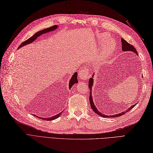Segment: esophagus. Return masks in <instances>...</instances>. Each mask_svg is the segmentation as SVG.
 Segmentation results:
<instances>
[{
  "label": "esophagus",
  "instance_id": "obj_1",
  "mask_svg": "<svg viewBox=\"0 0 153 153\" xmlns=\"http://www.w3.org/2000/svg\"><path fill=\"white\" fill-rule=\"evenodd\" d=\"M79 77L80 79L86 80L88 79V70L86 68H82L79 70Z\"/></svg>",
  "mask_w": 153,
  "mask_h": 153
}]
</instances>
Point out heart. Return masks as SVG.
<instances>
[{
  "label": "heart",
  "instance_id": "1",
  "mask_svg": "<svg viewBox=\"0 0 153 153\" xmlns=\"http://www.w3.org/2000/svg\"><path fill=\"white\" fill-rule=\"evenodd\" d=\"M108 37L107 35L101 34L97 39V43L99 44H102L105 42L102 49H101V52L100 56L97 57L95 61L96 64L97 65H100L103 64L105 60L110 56L114 50V43L111 41H108Z\"/></svg>",
  "mask_w": 153,
  "mask_h": 153
}]
</instances>
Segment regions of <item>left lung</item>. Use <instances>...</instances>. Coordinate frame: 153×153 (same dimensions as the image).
I'll use <instances>...</instances> for the list:
<instances>
[{
  "mask_svg": "<svg viewBox=\"0 0 153 153\" xmlns=\"http://www.w3.org/2000/svg\"><path fill=\"white\" fill-rule=\"evenodd\" d=\"M121 44H122V50L123 51H124V52H125V51H131V52H134L135 53H136L137 55H138V53H137V51L135 49V48L134 46H133L132 45H130L128 42H127L125 40H124V39L122 38L121 39ZM92 85H93V79L91 77L89 79V82H88V88H90V97H89V101H90V103H91V108H92L93 111H94V112H96L97 114H98L99 116L103 117H119V116H122L123 114H125V112H128L129 111H131V109L135 107L136 105H132V106L128 108L127 110L126 111H124L122 113H120V114H115L114 116H106V115H104V114H101V112H100L98 111H97V109L96 108V107H95L94 104V101L92 100V92H91V90H92Z\"/></svg>",
  "mask_w": 153,
  "mask_h": 153,
  "instance_id": "1",
  "label": "left lung"
}]
</instances>
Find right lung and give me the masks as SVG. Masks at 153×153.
<instances>
[{
    "label": "right lung",
    "instance_id": "add662e5",
    "mask_svg": "<svg viewBox=\"0 0 153 153\" xmlns=\"http://www.w3.org/2000/svg\"><path fill=\"white\" fill-rule=\"evenodd\" d=\"M57 28V25H54V26H53L50 27V28L44 29V30H41V31H39V32H37L36 33H35L32 37H31L29 38L28 39H27L26 41H24V42H22L21 43V45L18 47V48H20L21 47H22V46H23L30 44V43L32 42L34 40H36V39L39 36H40L41 35H42V34H43V33H47V32H50V31H53V30H56ZM77 72H75V73H74V75H73V76L72 77L71 79L70 80V83H69V88H70V89L71 88V87H72L74 84L77 83V82H78L77 79ZM62 112H61V113H62ZM61 113H59V114H57V115H56V116H52V117H46V118H42V117L41 118V117H37V116H36V117H39V118H41V119H42L43 120L50 121V120H55V119L57 118L58 117H59V116H61Z\"/></svg>",
    "mask_w": 153,
    "mask_h": 153
}]
</instances>
